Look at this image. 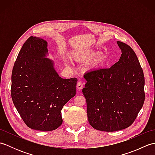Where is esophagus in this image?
<instances>
[{"mask_svg": "<svg viewBox=\"0 0 155 155\" xmlns=\"http://www.w3.org/2000/svg\"><path fill=\"white\" fill-rule=\"evenodd\" d=\"M83 82H81V81L78 82V83L77 84V88H78V89H82V88H83Z\"/></svg>", "mask_w": 155, "mask_h": 155, "instance_id": "1", "label": "esophagus"}]
</instances>
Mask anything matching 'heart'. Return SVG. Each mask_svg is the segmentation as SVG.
Instances as JSON below:
<instances>
[{
  "label": "heart",
  "instance_id": "obj_1",
  "mask_svg": "<svg viewBox=\"0 0 155 155\" xmlns=\"http://www.w3.org/2000/svg\"><path fill=\"white\" fill-rule=\"evenodd\" d=\"M94 56V53H88L87 54H85L84 56H83V57L81 58L80 59L82 61H84V60H90V59L93 58V57ZM103 57L102 56H97V57L94 58V60L93 61V65L94 66H97L101 62L103 61ZM65 62L66 64H68L69 62L67 60H65Z\"/></svg>",
  "mask_w": 155,
  "mask_h": 155
}]
</instances>
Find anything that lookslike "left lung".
Listing matches in <instances>:
<instances>
[{
  "mask_svg": "<svg viewBox=\"0 0 155 155\" xmlns=\"http://www.w3.org/2000/svg\"><path fill=\"white\" fill-rule=\"evenodd\" d=\"M117 42L122 52L119 61L110 68L84 75L88 122L95 129L106 132L130 127L144 101V77L139 59L128 45Z\"/></svg>",
  "mask_w": 155,
  "mask_h": 155,
  "instance_id": "1",
  "label": "left lung"
}]
</instances>
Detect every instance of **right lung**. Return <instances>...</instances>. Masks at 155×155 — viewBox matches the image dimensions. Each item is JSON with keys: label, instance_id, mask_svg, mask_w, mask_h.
Wrapping results in <instances>:
<instances>
[{"label": "right lung", "instance_id": "obj_1", "mask_svg": "<svg viewBox=\"0 0 155 155\" xmlns=\"http://www.w3.org/2000/svg\"><path fill=\"white\" fill-rule=\"evenodd\" d=\"M48 43L31 37L22 47L12 72L11 97L27 127L51 131L62 123L61 110L76 94L77 79L61 78L47 58Z\"/></svg>", "mask_w": 155, "mask_h": 155}]
</instances>
